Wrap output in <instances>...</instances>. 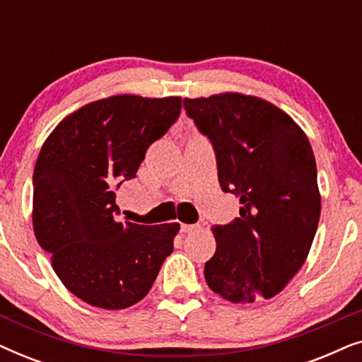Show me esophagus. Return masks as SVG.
Masks as SVG:
<instances>
[{
  "instance_id": "obj_1",
  "label": "esophagus",
  "mask_w": 362,
  "mask_h": 362,
  "mask_svg": "<svg viewBox=\"0 0 362 362\" xmlns=\"http://www.w3.org/2000/svg\"><path fill=\"white\" fill-rule=\"evenodd\" d=\"M197 230H201L199 224H181L182 234H194Z\"/></svg>"
}]
</instances>
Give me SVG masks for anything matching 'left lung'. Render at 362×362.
<instances>
[{
  "instance_id": "8db88e82",
  "label": "left lung",
  "mask_w": 362,
  "mask_h": 362,
  "mask_svg": "<svg viewBox=\"0 0 362 362\" xmlns=\"http://www.w3.org/2000/svg\"><path fill=\"white\" fill-rule=\"evenodd\" d=\"M212 143L222 191L239 197L240 216L214 226L207 285L232 303L279 295L305 264L318 229L321 196L305 132L288 113L254 95L224 92L185 98Z\"/></svg>"
}]
</instances>
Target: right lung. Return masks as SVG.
Returning <instances> with one entry per match:
<instances>
[{
  "label": "right lung",
  "mask_w": 362,
  "mask_h": 362,
  "mask_svg": "<svg viewBox=\"0 0 362 362\" xmlns=\"http://www.w3.org/2000/svg\"><path fill=\"white\" fill-rule=\"evenodd\" d=\"M181 97L112 95L54 128L33 176V227L64 286L86 303L123 310L150 291L180 224L118 222L113 189L136 176L153 141L181 112Z\"/></svg>",
  "instance_id": "right-lung-1"
}]
</instances>
